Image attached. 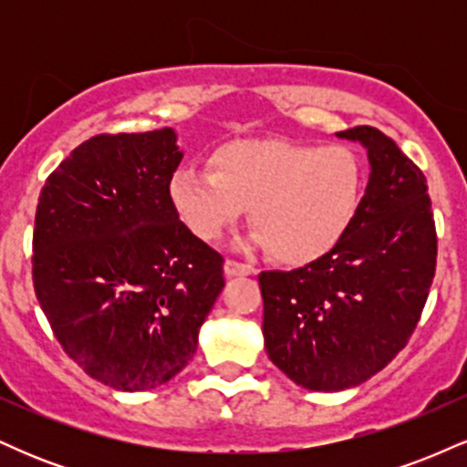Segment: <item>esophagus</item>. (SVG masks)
Instances as JSON below:
<instances>
[{
	"mask_svg": "<svg viewBox=\"0 0 467 467\" xmlns=\"http://www.w3.org/2000/svg\"><path fill=\"white\" fill-rule=\"evenodd\" d=\"M223 270H226L228 276H250L256 272L252 265L239 264V261H233V259H228L226 264H223Z\"/></svg>",
	"mask_w": 467,
	"mask_h": 467,
	"instance_id": "1",
	"label": "esophagus"
}]
</instances>
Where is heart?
Returning a JSON list of instances; mask_svg holds the SVG:
<instances>
[{
  "mask_svg": "<svg viewBox=\"0 0 467 467\" xmlns=\"http://www.w3.org/2000/svg\"><path fill=\"white\" fill-rule=\"evenodd\" d=\"M211 166L180 169L169 184L180 219L202 241H217L250 208V239L272 259L301 265L334 248L360 211L362 162L337 144L234 140Z\"/></svg>",
  "mask_w": 467,
  "mask_h": 467,
  "instance_id": "heart-1",
  "label": "heart"
}]
</instances>
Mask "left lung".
<instances>
[{"mask_svg": "<svg viewBox=\"0 0 467 467\" xmlns=\"http://www.w3.org/2000/svg\"><path fill=\"white\" fill-rule=\"evenodd\" d=\"M367 149L368 184L347 234L292 272H261L267 358L307 390L382 371L417 327L437 265L426 175L375 127L336 133Z\"/></svg>", "mask_w": 467, "mask_h": 467, "instance_id": "1", "label": "left lung"}]
</instances>
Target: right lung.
I'll return each instance as SVG.
<instances>
[{
	"label": "right lung",
	"mask_w": 467,
	"mask_h": 467,
	"mask_svg": "<svg viewBox=\"0 0 467 467\" xmlns=\"http://www.w3.org/2000/svg\"><path fill=\"white\" fill-rule=\"evenodd\" d=\"M184 158L171 127L94 136L46 180L32 281L57 340L89 378L151 390L195 356L223 259L169 195Z\"/></svg>",
	"instance_id": "1"
}]
</instances>
